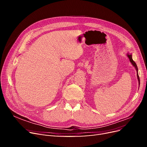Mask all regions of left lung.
<instances>
[{"instance_id":"obj_1","label":"left lung","mask_w":147,"mask_h":147,"mask_svg":"<svg viewBox=\"0 0 147 147\" xmlns=\"http://www.w3.org/2000/svg\"><path fill=\"white\" fill-rule=\"evenodd\" d=\"M127 56L128 57V58L129 59V61H130V62L131 63V64H132V65L134 67H135V69H136V71H137V79H138V81H139V84H140V78H139V74H138V68H137V64H136V63L135 62L133 61V59H132V55L131 54H127Z\"/></svg>"}]
</instances>
